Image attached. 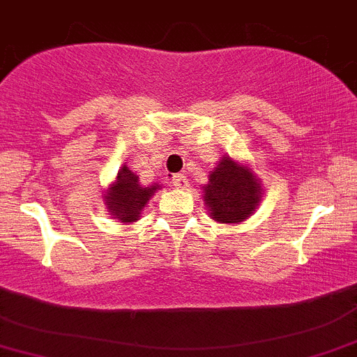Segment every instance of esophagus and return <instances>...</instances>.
<instances>
[{"label":"esophagus","mask_w":357,"mask_h":357,"mask_svg":"<svg viewBox=\"0 0 357 357\" xmlns=\"http://www.w3.org/2000/svg\"><path fill=\"white\" fill-rule=\"evenodd\" d=\"M172 185L176 186V188H186L188 186V179H186V176L183 174H174L172 176Z\"/></svg>","instance_id":"esophagus-1"}]
</instances>
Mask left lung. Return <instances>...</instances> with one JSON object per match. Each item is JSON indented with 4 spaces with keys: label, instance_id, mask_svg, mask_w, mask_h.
Masks as SVG:
<instances>
[{
    "label": "left lung",
    "instance_id": "8db88e82",
    "mask_svg": "<svg viewBox=\"0 0 357 357\" xmlns=\"http://www.w3.org/2000/svg\"><path fill=\"white\" fill-rule=\"evenodd\" d=\"M262 197L261 179L231 157L222 155L204 186V202L211 219L218 222H242L254 214Z\"/></svg>",
    "mask_w": 357,
    "mask_h": 357
}]
</instances>
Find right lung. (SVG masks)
Wrapping results in <instances>:
<instances>
[{"label": "right lung", "mask_w": 357, "mask_h": 357, "mask_svg": "<svg viewBox=\"0 0 357 357\" xmlns=\"http://www.w3.org/2000/svg\"><path fill=\"white\" fill-rule=\"evenodd\" d=\"M138 176L128 167L122 165L119 174L110 188L105 192V205L110 215L121 222H135L142 218V211L150 200V197L160 190V185L153 183L152 186H142Z\"/></svg>", "instance_id": "1"}]
</instances>
